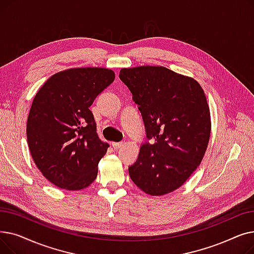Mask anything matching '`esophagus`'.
Segmentation results:
<instances>
[{"instance_id": "obj_1", "label": "esophagus", "mask_w": 254, "mask_h": 254, "mask_svg": "<svg viewBox=\"0 0 254 254\" xmlns=\"http://www.w3.org/2000/svg\"><path fill=\"white\" fill-rule=\"evenodd\" d=\"M123 145H124V143H123V142H113V143H112V146H113V148H114V149H118V148H120V147H122Z\"/></svg>"}]
</instances>
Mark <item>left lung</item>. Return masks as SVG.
Wrapping results in <instances>:
<instances>
[{
	"mask_svg": "<svg viewBox=\"0 0 254 254\" xmlns=\"http://www.w3.org/2000/svg\"><path fill=\"white\" fill-rule=\"evenodd\" d=\"M139 107L146 142L129 177L151 195L174 191L201 164L211 132L207 99L194 79L165 66L142 65L120 70Z\"/></svg>",
	"mask_w": 254,
	"mask_h": 254,
	"instance_id": "1",
	"label": "left lung"
}]
</instances>
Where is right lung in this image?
Returning a JSON list of instances; mask_svg holds the SVG:
<instances>
[{
    "label": "right lung",
    "instance_id": "1",
    "mask_svg": "<svg viewBox=\"0 0 254 254\" xmlns=\"http://www.w3.org/2000/svg\"><path fill=\"white\" fill-rule=\"evenodd\" d=\"M115 78L105 68H75L52 75L34 98L26 138L43 176L58 188L80 190L98 175L109 144L97 134L89 107Z\"/></svg>",
    "mask_w": 254,
    "mask_h": 254
}]
</instances>
